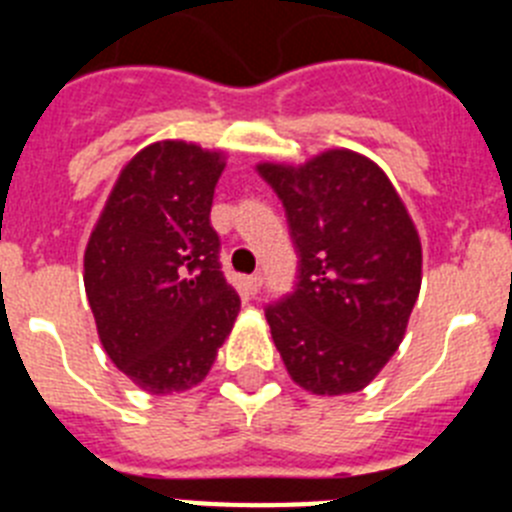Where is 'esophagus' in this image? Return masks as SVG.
I'll return each mask as SVG.
<instances>
[{
    "instance_id": "34e87169",
    "label": "esophagus",
    "mask_w": 512,
    "mask_h": 512,
    "mask_svg": "<svg viewBox=\"0 0 512 512\" xmlns=\"http://www.w3.org/2000/svg\"><path fill=\"white\" fill-rule=\"evenodd\" d=\"M246 289H248V292H251V295H259L261 274H251V277H246Z\"/></svg>"
}]
</instances>
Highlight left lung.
Segmentation results:
<instances>
[{"mask_svg":"<svg viewBox=\"0 0 512 512\" xmlns=\"http://www.w3.org/2000/svg\"><path fill=\"white\" fill-rule=\"evenodd\" d=\"M287 210L300 282L266 307L292 382L312 395L364 390L400 348L423 279L408 207L372 158L328 148L305 164H256Z\"/></svg>","mask_w":512,"mask_h":512,"instance_id":"1","label":"left lung"}]
</instances>
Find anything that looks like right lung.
I'll return each instance as SVG.
<instances>
[{
    "label": "right lung",
    "instance_id": "obj_1",
    "mask_svg": "<svg viewBox=\"0 0 512 512\" xmlns=\"http://www.w3.org/2000/svg\"><path fill=\"white\" fill-rule=\"evenodd\" d=\"M225 151L156 140L122 166L84 251L99 341L148 395L207 377L241 312L210 225Z\"/></svg>",
    "mask_w": 512,
    "mask_h": 512
}]
</instances>
